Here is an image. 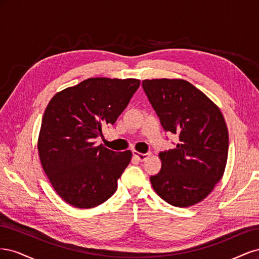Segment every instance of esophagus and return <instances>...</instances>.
<instances>
[{
	"mask_svg": "<svg viewBox=\"0 0 259 259\" xmlns=\"http://www.w3.org/2000/svg\"><path fill=\"white\" fill-rule=\"evenodd\" d=\"M133 154H134V156L138 161H145L149 155L148 153H140L138 151H133Z\"/></svg>",
	"mask_w": 259,
	"mask_h": 259,
	"instance_id": "34e87169",
	"label": "esophagus"
}]
</instances>
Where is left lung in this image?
Masks as SVG:
<instances>
[{
    "mask_svg": "<svg viewBox=\"0 0 259 259\" xmlns=\"http://www.w3.org/2000/svg\"><path fill=\"white\" fill-rule=\"evenodd\" d=\"M143 88L163 128L179 136L175 149L159 154L153 190L168 204L189 207L204 200L225 173L229 134L218 106L182 79L144 80Z\"/></svg>",
    "mask_w": 259,
    "mask_h": 259,
    "instance_id": "8db88e82",
    "label": "left lung"
}]
</instances>
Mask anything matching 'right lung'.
I'll return each instance as SVG.
<instances>
[{"label": "right lung", "instance_id": "1", "mask_svg": "<svg viewBox=\"0 0 259 259\" xmlns=\"http://www.w3.org/2000/svg\"><path fill=\"white\" fill-rule=\"evenodd\" d=\"M137 79L90 77L55 94L43 114L37 150L53 188L68 204L92 208L115 192L132 152L94 139L115 123L139 88Z\"/></svg>", "mask_w": 259, "mask_h": 259}]
</instances>
